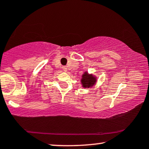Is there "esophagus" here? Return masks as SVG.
Wrapping results in <instances>:
<instances>
[{
    "label": "esophagus",
    "instance_id": "1",
    "mask_svg": "<svg viewBox=\"0 0 149 149\" xmlns=\"http://www.w3.org/2000/svg\"><path fill=\"white\" fill-rule=\"evenodd\" d=\"M62 70L65 71V72H66V71H67V67L66 66H62Z\"/></svg>",
    "mask_w": 149,
    "mask_h": 149
}]
</instances>
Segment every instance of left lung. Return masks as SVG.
<instances>
[{"mask_svg": "<svg viewBox=\"0 0 149 149\" xmlns=\"http://www.w3.org/2000/svg\"><path fill=\"white\" fill-rule=\"evenodd\" d=\"M81 82L83 83V87H90L93 85L95 82V77H93L92 75H89L87 73H85L83 75V79L81 80Z\"/></svg>", "mask_w": 149, "mask_h": 149, "instance_id": "left-lung-1", "label": "left lung"}]
</instances>
